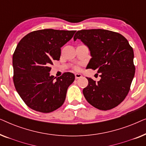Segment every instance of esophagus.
<instances>
[{"label":"esophagus","instance_id":"1","mask_svg":"<svg viewBox=\"0 0 146 146\" xmlns=\"http://www.w3.org/2000/svg\"><path fill=\"white\" fill-rule=\"evenodd\" d=\"M82 76V75L81 74H78V73L75 74V78H76V79L80 78H81Z\"/></svg>","mask_w":146,"mask_h":146}]
</instances>
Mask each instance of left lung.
<instances>
[{
  "label": "left lung",
  "instance_id": "8db88e82",
  "mask_svg": "<svg viewBox=\"0 0 146 146\" xmlns=\"http://www.w3.org/2000/svg\"><path fill=\"white\" fill-rule=\"evenodd\" d=\"M80 39L90 52L87 68L97 70L101 79L91 78L83 89L86 100L94 107L108 110L118 106L128 94L135 74L133 50L120 34L108 30H81L74 40Z\"/></svg>",
  "mask_w": 146,
  "mask_h": 146
}]
</instances>
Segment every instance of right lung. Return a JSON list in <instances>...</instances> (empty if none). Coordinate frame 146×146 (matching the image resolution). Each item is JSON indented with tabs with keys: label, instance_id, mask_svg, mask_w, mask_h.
I'll return each mask as SVG.
<instances>
[{
	"label": "right lung",
	"instance_id": "add662e5",
	"mask_svg": "<svg viewBox=\"0 0 146 146\" xmlns=\"http://www.w3.org/2000/svg\"><path fill=\"white\" fill-rule=\"evenodd\" d=\"M76 31L44 29L24 36L13 56V81L18 94L31 109L49 113L64 102L68 88L75 76L66 72L60 77L50 76L53 60H59L61 48Z\"/></svg>",
	"mask_w": 146,
	"mask_h": 146
}]
</instances>
